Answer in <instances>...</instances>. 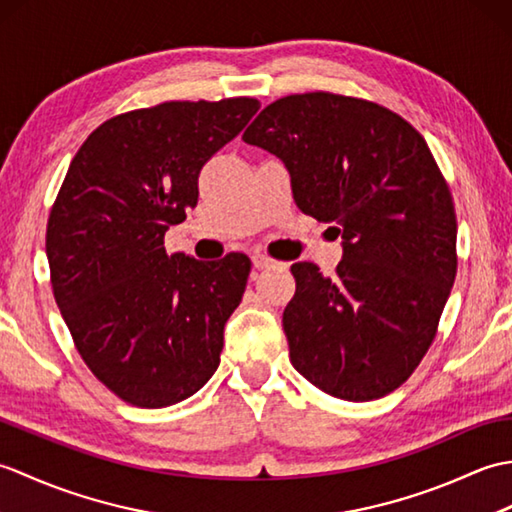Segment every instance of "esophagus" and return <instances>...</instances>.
Wrapping results in <instances>:
<instances>
[{
    "mask_svg": "<svg viewBox=\"0 0 512 512\" xmlns=\"http://www.w3.org/2000/svg\"><path fill=\"white\" fill-rule=\"evenodd\" d=\"M253 266L257 268V270H264V268H275V266H281L277 259H273V257H268V255H264V253H255L253 255Z\"/></svg>",
    "mask_w": 512,
    "mask_h": 512,
    "instance_id": "obj_1",
    "label": "esophagus"
}]
</instances>
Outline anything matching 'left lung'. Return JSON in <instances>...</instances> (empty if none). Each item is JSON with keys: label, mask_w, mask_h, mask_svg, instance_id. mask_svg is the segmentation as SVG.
<instances>
[{"label": "left lung", "mask_w": 512, "mask_h": 512, "mask_svg": "<svg viewBox=\"0 0 512 512\" xmlns=\"http://www.w3.org/2000/svg\"><path fill=\"white\" fill-rule=\"evenodd\" d=\"M242 138L284 162L299 209L343 239L334 279L290 268L292 365L334 398L387 396L427 354L458 270L451 191L427 143L385 107L330 92L270 103Z\"/></svg>", "instance_id": "1"}]
</instances>
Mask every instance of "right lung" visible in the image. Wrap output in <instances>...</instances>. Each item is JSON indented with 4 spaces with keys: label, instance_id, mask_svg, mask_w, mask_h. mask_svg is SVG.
I'll list each match as a JSON object with an SVG mask.
<instances>
[{
    "label": "right lung",
    "instance_id": "obj_1",
    "mask_svg": "<svg viewBox=\"0 0 512 512\" xmlns=\"http://www.w3.org/2000/svg\"><path fill=\"white\" fill-rule=\"evenodd\" d=\"M257 110L239 96L114 116L65 173L46 233L54 299L85 365L129 405H176L220 365L250 259L167 255L165 231L198 204L202 167Z\"/></svg>",
    "mask_w": 512,
    "mask_h": 512
}]
</instances>
